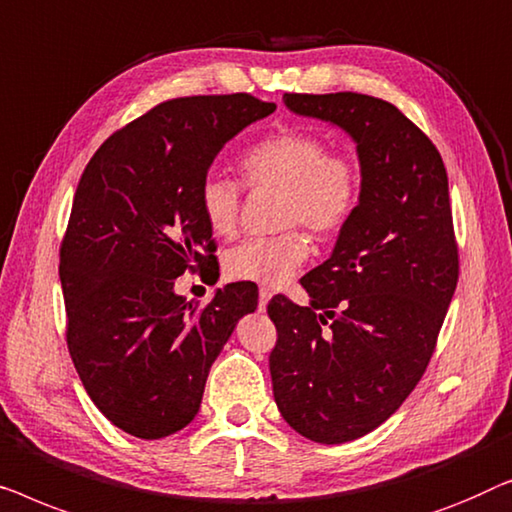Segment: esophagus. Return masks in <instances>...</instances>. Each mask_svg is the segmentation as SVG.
<instances>
[{
    "label": "esophagus",
    "instance_id": "1",
    "mask_svg": "<svg viewBox=\"0 0 512 512\" xmlns=\"http://www.w3.org/2000/svg\"><path fill=\"white\" fill-rule=\"evenodd\" d=\"M271 299V290L269 287H259V311H266V304Z\"/></svg>",
    "mask_w": 512,
    "mask_h": 512
}]
</instances>
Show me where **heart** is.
Listing matches in <instances>:
<instances>
[{
    "label": "heart",
    "instance_id": "heart-1",
    "mask_svg": "<svg viewBox=\"0 0 512 512\" xmlns=\"http://www.w3.org/2000/svg\"><path fill=\"white\" fill-rule=\"evenodd\" d=\"M327 141L306 129H280L250 146L241 171L250 185L280 187V225L301 222L315 234H334L357 211L362 171L345 153H327ZM199 206L213 234L232 236L241 208V187L220 174H208ZM311 255L308 236L297 227L276 236H255L232 248L225 273L232 280L278 287Z\"/></svg>",
    "mask_w": 512,
    "mask_h": 512
}]
</instances>
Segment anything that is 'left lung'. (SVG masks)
<instances>
[{
	"label": "left lung",
	"mask_w": 512,
	"mask_h": 512,
	"mask_svg": "<svg viewBox=\"0 0 512 512\" xmlns=\"http://www.w3.org/2000/svg\"><path fill=\"white\" fill-rule=\"evenodd\" d=\"M283 102L355 141L362 194L327 262L301 278L311 304L271 299L273 399L301 436L348 443L406 401L436 348L459 278L448 174L390 102L357 92Z\"/></svg>",
	"instance_id": "left-lung-1"
}]
</instances>
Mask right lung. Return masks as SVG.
Returning a JSON list of instances; mask_svg holds the SVG:
<instances>
[{"label":"right lung","mask_w":512,"mask_h":512,"mask_svg":"<svg viewBox=\"0 0 512 512\" xmlns=\"http://www.w3.org/2000/svg\"><path fill=\"white\" fill-rule=\"evenodd\" d=\"M273 111L243 92L171 99L109 136L76 187L60 248L69 355L95 406L136 438L194 420L215 357L257 308L250 283L197 308L176 278L215 276L201 183L225 143Z\"/></svg>","instance_id":"obj_1"}]
</instances>
